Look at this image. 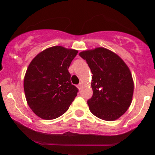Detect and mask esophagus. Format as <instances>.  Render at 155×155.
<instances>
[{
  "instance_id": "esophagus-1",
  "label": "esophagus",
  "mask_w": 155,
  "mask_h": 155,
  "mask_svg": "<svg viewBox=\"0 0 155 155\" xmlns=\"http://www.w3.org/2000/svg\"><path fill=\"white\" fill-rule=\"evenodd\" d=\"M77 87H78V88L79 89V90H81V89H82V83H79V84L77 85Z\"/></svg>"
}]
</instances>
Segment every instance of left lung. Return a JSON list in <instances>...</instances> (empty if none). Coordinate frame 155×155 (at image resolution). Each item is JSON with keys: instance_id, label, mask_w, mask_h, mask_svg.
Wrapping results in <instances>:
<instances>
[{"instance_id": "8db88e82", "label": "left lung", "mask_w": 155, "mask_h": 155, "mask_svg": "<svg viewBox=\"0 0 155 155\" xmlns=\"http://www.w3.org/2000/svg\"><path fill=\"white\" fill-rule=\"evenodd\" d=\"M92 73L93 96L87 100L91 113L113 121L125 113L131 103L134 82L131 72L117 54L99 48L79 53Z\"/></svg>"}]
</instances>
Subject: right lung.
Here are the masks:
<instances>
[{"mask_svg": "<svg viewBox=\"0 0 155 155\" xmlns=\"http://www.w3.org/2000/svg\"><path fill=\"white\" fill-rule=\"evenodd\" d=\"M77 50L52 47L31 61L24 81L29 106L39 117L53 120L69 108L79 89L71 82L68 71Z\"/></svg>", "mask_w": 155, "mask_h": 155, "instance_id": "obj_1", "label": "right lung"}]
</instances>
